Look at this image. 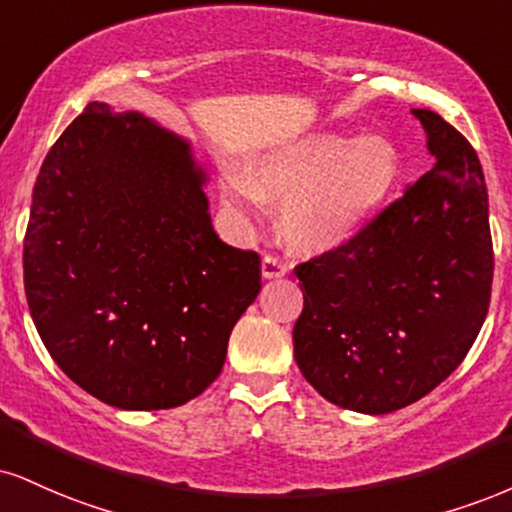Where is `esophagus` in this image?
<instances>
[{"label": "esophagus", "mask_w": 512, "mask_h": 512, "mask_svg": "<svg viewBox=\"0 0 512 512\" xmlns=\"http://www.w3.org/2000/svg\"><path fill=\"white\" fill-rule=\"evenodd\" d=\"M291 264L276 255H264L262 260V276L264 279H279V276H286Z\"/></svg>", "instance_id": "1"}]
</instances>
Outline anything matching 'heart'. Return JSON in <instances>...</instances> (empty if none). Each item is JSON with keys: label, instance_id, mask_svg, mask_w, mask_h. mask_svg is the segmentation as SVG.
<instances>
[{"label": "heart", "instance_id": "obj_1", "mask_svg": "<svg viewBox=\"0 0 512 512\" xmlns=\"http://www.w3.org/2000/svg\"><path fill=\"white\" fill-rule=\"evenodd\" d=\"M398 181V152L381 135L315 133L255 159L252 178L226 174V195L250 214H262L267 194L286 202L281 229L288 245L305 255L341 248Z\"/></svg>", "mask_w": 512, "mask_h": 512}]
</instances>
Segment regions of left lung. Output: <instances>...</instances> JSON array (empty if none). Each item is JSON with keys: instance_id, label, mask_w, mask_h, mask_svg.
<instances>
[{"instance_id": "1", "label": "left lung", "mask_w": 512, "mask_h": 512, "mask_svg": "<svg viewBox=\"0 0 512 512\" xmlns=\"http://www.w3.org/2000/svg\"><path fill=\"white\" fill-rule=\"evenodd\" d=\"M412 114L432 169L348 243L295 267V362L329 403L367 415L424 398L465 360L494 281L477 152L436 112Z\"/></svg>"}]
</instances>
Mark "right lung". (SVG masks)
I'll use <instances>...</instances> for the list:
<instances>
[{"label": "right lung", "instance_id": "add662e5", "mask_svg": "<svg viewBox=\"0 0 512 512\" xmlns=\"http://www.w3.org/2000/svg\"><path fill=\"white\" fill-rule=\"evenodd\" d=\"M188 140L90 102L47 152L23 240L35 329L71 381L121 410H166L221 374L262 288L260 255L212 229Z\"/></svg>", "mask_w": 512, "mask_h": 512}]
</instances>
